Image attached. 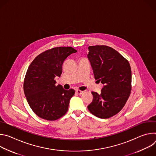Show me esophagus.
<instances>
[{
    "label": "esophagus",
    "mask_w": 156,
    "mask_h": 156,
    "mask_svg": "<svg viewBox=\"0 0 156 156\" xmlns=\"http://www.w3.org/2000/svg\"><path fill=\"white\" fill-rule=\"evenodd\" d=\"M83 93V91H80V90H76V94H79V95Z\"/></svg>",
    "instance_id": "obj_1"
}]
</instances>
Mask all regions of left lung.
Returning a JSON list of instances; mask_svg holds the SVG:
<instances>
[{
    "mask_svg": "<svg viewBox=\"0 0 156 156\" xmlns=\"http://www.w3.org/2000/svg\"><path fill=\"white\" fill-rule=\"evenodd\" d=\"M87 58L94 78L103 84L101 93L91 92L92 102L87 106L94 115L108 119L119 113L126 104L131 90L129 62L113 48L106 46L88 47Z\"/></svg>",
    "mask_w": 156,
    "mask_h": 156,
    "instance_id": "obj_1",
    "label": "left lung"
}]
</instances>
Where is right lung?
Here are the masks:
<instances>
[{"label":"right lung","mask_w":156,"mask_h":156,"mask_svg":"<svg viewBox=\"0 0 156 156\" xmlns=\"http://www.w3.org/2000/svg\"><path fill=\"white\" fill-rule=\"evenodd\" d=\"M77 51L72 47L52 48L38 55L31 62L25 75L23 90L28 103L40 118L55 120L68 110L73 89L66 90L55 85V76H60L65 60Z\"/></svg>","instance_id":"right-lung-1"}]
</instances>
